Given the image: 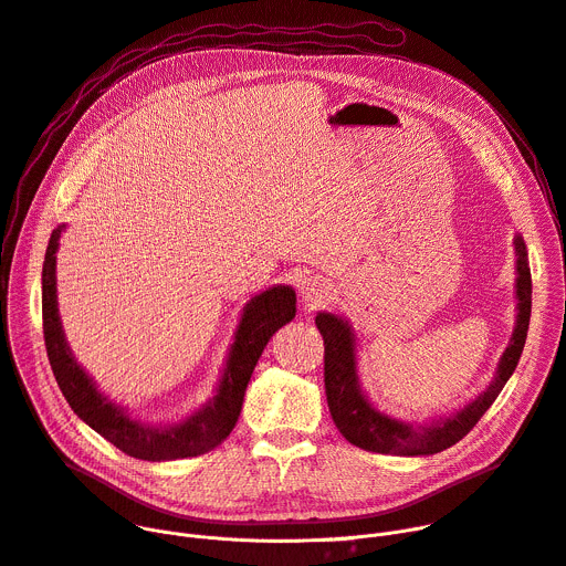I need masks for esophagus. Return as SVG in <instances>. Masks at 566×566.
I'll return each instance as SVG.
<instances>
[{
	"label": "esophagus",
	"instance_id": "obj_1",
	"mask_svg": "<svg viewBox=\"0 0 566 566\" xmlns=\"http://www.w3.org/2000/svg\"><path fill=\"white\" fill-rule=\"evenodd\" d=\"M331 283L322 276H303L301 279V296L303 301L308 303V306H319V303H324L331 294Z\"/></svg>",
	"mask_w": 566,
	"mask_h": 566
}]
</instances>
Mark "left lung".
I'll list each match as a JSON object with an SVG mask.
<instances>
[{"mask_svg": "<svg viewBox=\"0 0 566 566\" xmlns=\"http://www.w3.org/2000/svg\"><path fill=\"white\" fill-rule=\"evenodd\" d=\"M516 253V326L507 349L501 356L499 369L490 387L483 395H478L471 403H467L460 412L447 419H438L428 426H412L387 417L376 410L369 399L363 395L358 369H356V337L349 322L333 315L319 313L315 324L324 337V385H326V401L331 417L337 430L349 440L354 447H360L371 453L385 455H432L440 453L455 442L481 421V417L490 410V406L501 395L507 378L516 369V363L524 352L528 324H531V268L526 242L521 235L514 238Z\"/></svg>", "mask_w": 566, "mask_h": 566, "instance_id": "1", "label": "left lung"}]
</instances>
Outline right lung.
Returning <instances> with one entry per match:
<instances>
[{
	"label": "right lung",
	"instance_id": "1",
	"mask_svg": "<svg viewBox=\"0 0 566 566\" xmlns=\"http://www.w3.org/2000/svg\"><path fill=\"white\" fill-rule=\"evenodd\" d=\"M63 229L65 224L54 229L45 263H42V333H45L52 371L70 408L93 430H97L104 440L138 460L165 462L195 458L222 444L240 417L247 385L260 354H263L270 337L294 319V290L290 285H274L255 294L247 303L220 387L201 410L174 426H145L128 417L124 408L115 406L99 392L93 378L74 360L65 342L56 301V251Z\"/></svg>",
	"mask_w": 566,
	"mask_h": 566
}]
</instances>
